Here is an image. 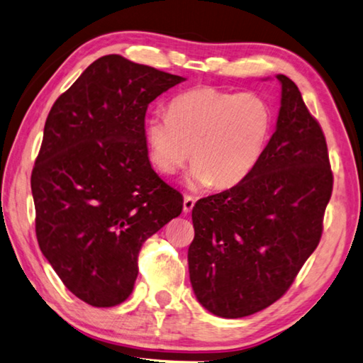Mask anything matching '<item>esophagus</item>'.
Wrapping results in <instances>:
<instances>
[{"instance_id": "34e87169", "label": "esophagus", "mask_w": 363, "mask_h": 363, "mask_svg": "<svg viewBox=\"0 0 363 363\" xmlns=\"http://www.w3.org/2000/svg\"><path fill=\"white\" fill-rule=\"evenodd\" d=\"M194 206H195V199H194V196H190V195L184 196V213L189 214L190 211L194 209Z\"/></svg>"}]
</instances>
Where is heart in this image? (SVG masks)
Masks as SVG:
<instances>
[{"mask_svg":"<svg viewBox=\"0 0 363 363\" xmlns=\"http://www.w3.org/2000/svg\"><path fill=\"white\" fill-rule=\"evenodd\" d=\"M273 109L257 94L196 87L176 95L168 114L146 122L150 160L171 176L190 157L189 187H235L252 174L273 133Z\"/></svg>","mask_w":363,"mask_h":363,"instance_id":"heart-1","label":"heart"}]
</instances>
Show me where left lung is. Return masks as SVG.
I'll list each match as a JSON object with an SVG mask.
<instances>
[{"mask_svg":"<svg viewBox=\"0 0 363 363\" xmlns=\"http://www.w3.org/2000/svg\"><path fill=\"white\" fill-rule=\"evenodd\" d=\"M282 85L276 131L247 179L195 203L189 273L201 305L238 319L273 305L318 247L333 190L324 131L295 82Z\"/></svg>","mask_w":363,"mask_h":363,"instance_id":"1","label":"left lung"}]
</instances>
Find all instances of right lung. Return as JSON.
Returning <instances> with one entry per match:
<instances>
[{
	"label": "right lung",
	"instance_id": "obj_1",
	"mask_svg": "<svg viewBox=\"0 0 363 363\" xmlns=\"http://www.w3.org/2000/svg\"><path fill=\"white\" fill-rule=\"evenodd\" d=\"M184 77L104 55L57 98L31 173L36 238L58 278L96 308L133 292L144 241L181 214L150 167L149 103Z\"/></svg>",
	"mask_w": 363,
	"mask_h": 363
}]
</instances>
